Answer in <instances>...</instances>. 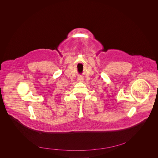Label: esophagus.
<instances>
[{
  "label": "esophagus",
  "instance_id": "esophagus-1",
  "mask_svg": "<svg viewBox=\"0 0 158 158\" xmlns=\"http://www.w3.org/2000/svg\"><path fill=\"white\" fill-rule=\"evenodd\" d=\"M84 81V78L82 77H79V78H78V81H79V82H82Z\"/></svg>",
  "mask_w": 158,
  "mask_h": 158
}]
</instances>
